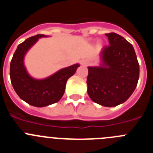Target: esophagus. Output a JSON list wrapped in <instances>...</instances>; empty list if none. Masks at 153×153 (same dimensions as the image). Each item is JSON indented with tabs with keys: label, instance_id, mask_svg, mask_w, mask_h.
I'll return each mask as SVG.
<instances>
[{
	"label": "esophagus",
	"instance_id": "1",
	"mask_svg": "<svg viewBox=\"0 0 153 153\" xmlns=\"http://www.w3.org/2000/svg\"><path fill=\"white\" fill-rule=\"evenodd\" d=\"M81 63H82V65H83V66H86V65L88 64V61L86 60H83L81 61Z\"/></svg>",
	"mask_w": 153,
	"mask_h": 153
}]
</instances>
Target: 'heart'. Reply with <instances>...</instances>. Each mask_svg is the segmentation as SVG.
I'll use <instances>...</instances> for the list:
<instances>
[{"label": "heart", "instance_id": "b5f03b06", "mask_svg": "<svg viewBox=\"0 0 153 153\" xmlns=\"http://www.w3.org/2000/svg\"><path fill=\"white\" fill-rule=\"evenodd\" d=\"M99 46H100V45H99Z\"/></svg>", "mask_w": 153, "mask_h": 153}]
</instances>
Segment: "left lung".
Instances as JSON below:
<instances>
[{
	"instance_id": "8db88e82",
	"label": "left lung",
	"mask_w": 153,
	"mask_h": 153,
	"mask_svg": "<svg viewBox=\"0 0 153 153\" xmlns=\"http://www.w3.org/2000/svg\"><path fill=\"white\" fill-rule=\"evenodd\" d=\"M109 46L100 53V64L88 67L87 93L96 103L117 106L129 98L140 77V65L134 48L122 36L106 33Z\"/></svg>"
}]
</instances>
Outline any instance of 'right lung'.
I'll list each match as a JSON object with an SVG mask.
<instances>
[{"instance_id":"right-lung-1","label":"right lung","mask_w":153,"mask_h":153,"mask_svg":"<svg viewBox=\"0 0 153 153\" xmlns=\"http://www.w3.org/2000/svg\"><path fill=\"white\" fill-rule=\"evenodd\" d=\"M44 34L31 36L19 44L10 66L11 84L19 97L31 106L44 107L58 102L63 97L67 81L79 67V63L60 69L44 79L32 77L24 65V57L37 40L47 37Z\"/></svg>"}]
</instances>
